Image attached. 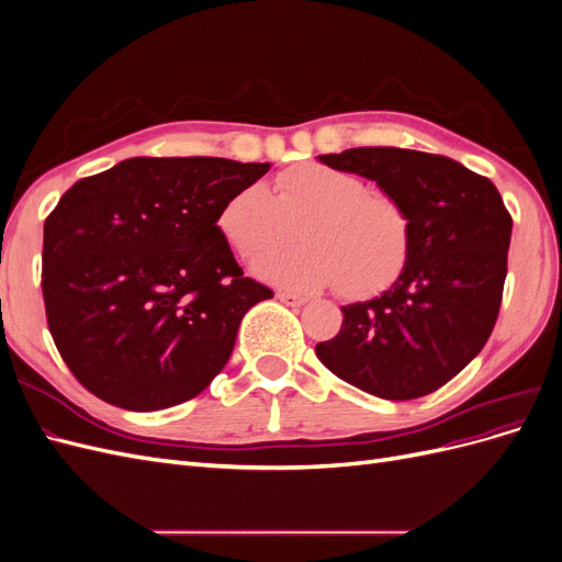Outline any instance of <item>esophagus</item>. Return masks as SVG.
<instances>
[{"mask_svg": "<svg viewBox=\"0 0 562 562\" xmlns=\"http://www.w3.org/2000/svg\"><path fill=\"white\" fill-rule=\"evenodd\" d=\"M283 304H288V307H302V304H307V297H302V295H295V293H279L277 295Z\"/></svg>", "mask_w": 562, "mask_h": 562, "instance_id": "esophagus-1", "label": "esophagus"}]
</instances>
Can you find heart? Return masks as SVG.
Instances as JSON below:
<instances>
[{"instance_id":"b5f03b06","label":"heart","mask_w":562,"mask_h":562,"mask_svg":"<svg viewBox=\"0 0 562 562\" xmlns=\"http://www.w3.org/2000/svg\"><path fill=\"white\" fill-rule=\"evenodd\" d=\"M304 246L277 255L258 274L288 291L314 293L337 283L351 300L380 295L411 260V220L396 199L323 164H302L277 178L274 192L250 182L217 213V229L246 262H258L293 239Z\"/></svg>"}]
</instances>
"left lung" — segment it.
Listing matches in <instances>:
<instances>
[{
    "mask_svg": "<svg viewBox=\"0 0 562 562\" xmlns=\"http://www.w3.org/2000/svg\"><path fill=\"white\" fill-rule=\"evenodd\" d=\"M321 164L378 182L411 220V260L378 297L342 307L318 361L386 401L427 396L464 370L495 328L512 215L497 187L454 159L401 147H353Z\"/></svg>",
    "mask_w": 562,
    "mask_h": 562,
    "instance_id": "8db88e82",
    "label": "left lung"
}]
</instances>
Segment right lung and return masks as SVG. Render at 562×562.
<instances>
[{"mask_svg": "<svg viewBox=\"0 0 562 562\" xmlns=\"http://www.w3.org/2000/svg\"><path fill=\"white\" fill-rule=\"evenodd\" d=\"M271 164L133 157L75 182L44 223L50 337L93 396L135 413L194 398L229 361L244 314L271 297L217 229Z\"/></svg>", "mask_w": 562, "mask_h": 562, "instance_id": "add662e5", "label": "right lung"}]
</instances>
